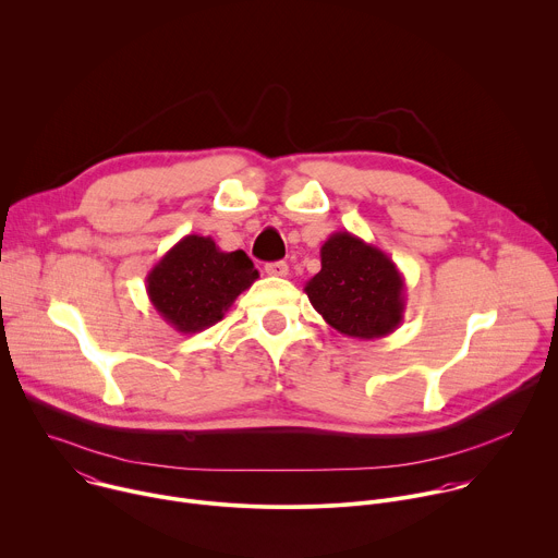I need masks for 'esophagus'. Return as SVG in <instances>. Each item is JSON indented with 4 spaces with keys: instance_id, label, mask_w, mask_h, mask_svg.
<instances>
[{
    "instance_id": "1",
    "label": "esophagus",
    "mask_w": 558,
    "mask_h": 558,
    "mask_svg": "<svg viewBox=\"0 0 558 558\" xmlns=\"http://www.w3.org/2000/svg\"><path fill=\"white\" fill-rule=\"evenodd\" d=\"M265 271H267L269 276L284 278V276L289 274V265H287V263H282V260H278V263H269V265L265 267Z\"/></svg>"
}]
</instances>
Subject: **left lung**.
I'll return each instance as SVG.
<instances>
[{"label":"left lung","instance_id":"obj_1","mask_svg":"<svg viewBox=\"0 0 558 558\" xmlns=\"http://www.w3.org/2000/svg\"><path fill=\"white\" fill-rule=\"evenodd\" d=\"M323 269L304 293L327 325L349 338L375 340L404 320V278L377 247L349 231H336L320 250Z\"/></svg>","mask_w":558,"mask_h":558}]
</instances>
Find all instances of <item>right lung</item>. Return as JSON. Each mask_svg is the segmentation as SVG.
Returning a JSON list of instances; mask_svg holds the SVG:
<instances>
[{
    "label": "right lung",
    "mask_w": 558,
    "mask_h": 558,
    "mask_svg": "<svg viewBox=\"0 0 558 558\" xmlns=\"http://www.w3.org/2000/svg\"><path fill=\"white\" fill-rule=\"evenodd\" d=\"M256 278L258 269L243 250L220 252L209 235L190 233L151 267L145 289L168 325L198 333L222 320Z\"/></svg>",
    "instance_id": "right-lung-1"
}]
</instances>
